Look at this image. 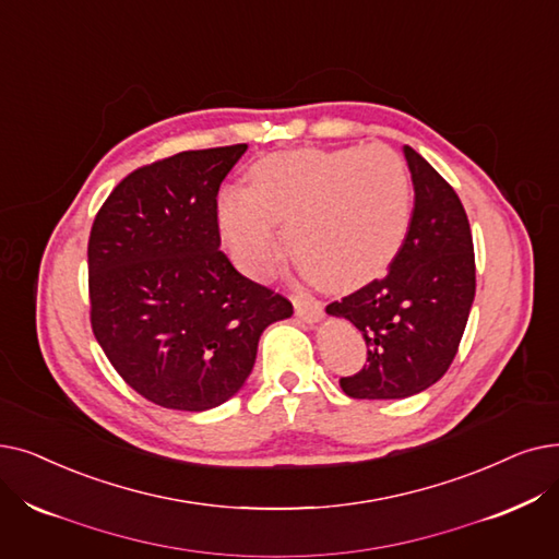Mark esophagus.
I'll list each match as a JSON object with an SVG mask.
<instances>
[{
  "label": "esophagus",
  "mask_w": 559,
  "mask_h": 559,
  "mask_svg": "<svg viewBox=\"0 0 559 559\" xmlns=\"http://www.w3.org/2000/svg\"><path fill=\"white\" fill-rule=\"evenodd\" d=\"M293 304H295V312H297L299 320H304V322H318V320H322V312H324L322 301L314 299L312 295L297 293L293 297Z\"/></svg>",
  "instance_id": "esophagus-1"
}]
</instances>
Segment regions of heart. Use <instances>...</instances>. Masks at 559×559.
<instances>
[{
    "mask_svg": "<svg viewBox=\"0 0 559 559\" xmlns=\"http://www.w3.org/2000/svg\"><path fill=\"white\" fill-rule=\"evenodd\" d=\"M233 260L249 276L270 274L283 241L331 289L368 285L391 270L414 219V185L385 145L301 148L253 164L249 189L230 187L216 205Z\"/></svg>",
    "mask_w": 559,
    "mask_h": 559,
    "instance_id": "1",
    "label": "heart"
}]
</instances>
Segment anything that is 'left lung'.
Segmentation results:
<instances>
[{"label": "left lung", "instance_id": "8db88e82", "mask_svg": "<svg viewBox=\"0 0 559 559\" xmlns=\"http://www.w3.org/2000/svg\"><path fill=\"white\" fill-rule=\"evenodd\" d=\"M414 219L383 278L326 306L366 337L368 366L340 377L354 400H402L427 391L456 356L475 299V253L456 191L411 145Z\"/></svg>", "mask_w": 559, "mask_h": 559}]
</instances>
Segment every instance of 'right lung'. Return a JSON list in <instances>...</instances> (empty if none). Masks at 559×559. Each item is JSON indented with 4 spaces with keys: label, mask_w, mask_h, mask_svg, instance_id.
Returning a JSON list of instances; mask_svg holds the SVG:
<instances>
[{
    "label": "right lung",
    "mask_w": 559,
    "mask_h": 559,
    "mask_svg": "<svg viewBox=\"0 0 559 559\" xmlns=\"http://www.w3.org/2000/svg\"><path fill=\"white\" fill-rule=\"evenodd\" d=\"M247 143L185 151L120 180L88 237L91 329L148 402L207 411L253 370L258 340L293 314L219 249L216 197Z\"/></svg>",
    "instance_id": "obj_1"
}]
</instances>
